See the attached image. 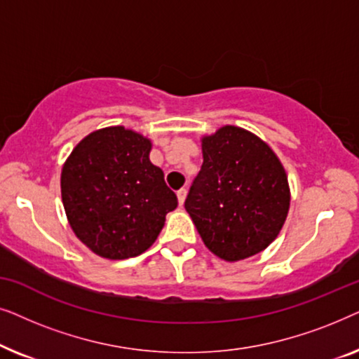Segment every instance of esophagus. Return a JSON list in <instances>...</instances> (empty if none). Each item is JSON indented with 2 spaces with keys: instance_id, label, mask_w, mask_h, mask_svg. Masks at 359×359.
Returning a JSON list of instances; mask_svg holds the SVG:
<instances>
[{
  "instance_id": "34e87169",
  "label": "esophagus",
  "mask_w": 359,
  "mask_h": 359,
  "mask_svg": "<svg viewBox=\"0 0 359 359\" xmlns=\"http://www.w3.org/2000/svg\"><path fill=\"white\" fill-rule=\"evenodd\" d=\"M176 196H178V203H180V205H183L184 199H186V189H184V188L178 189V193H176Z\"/></svg>"
}]
</instances>
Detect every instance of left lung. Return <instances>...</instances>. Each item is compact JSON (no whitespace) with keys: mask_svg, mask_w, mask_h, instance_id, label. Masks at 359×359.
<instances>
[{"mask_svg":"<svg viewBox=\"0 0 359 359\" xmlns=\"http://www.w3.org/2000/svg\"><path fill=\"white\" fill-rule=\"evenodd\" d=\"M203 156L184 209L219 258L253 257L278 237L286 220L291 198L281 161L257 135L235 126L204 137Z\"/></svg>","mask_w":359,"mask_h":359,"instance_id":"8db88e82","label":"left lung"}]
</instances>
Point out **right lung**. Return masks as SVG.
<instances>
[{
	"instance_id": "add662e5",
	"label": "right lung",
	"mask_w": 359,
	"mask_h": 359,
	"mask_svg": "<svg viewBox=\"0 0 359 359\" xmlns=\"http://www.w3.org/2000/svg\"><path fill=\"white\" fill-rule=\"evenodd\" d=\"M149 139L124 127L85 137L62 170V201L76 237L91 252L126 259L151 247L178 198L149 158Z\"/></svg>"
}]
</instances>
